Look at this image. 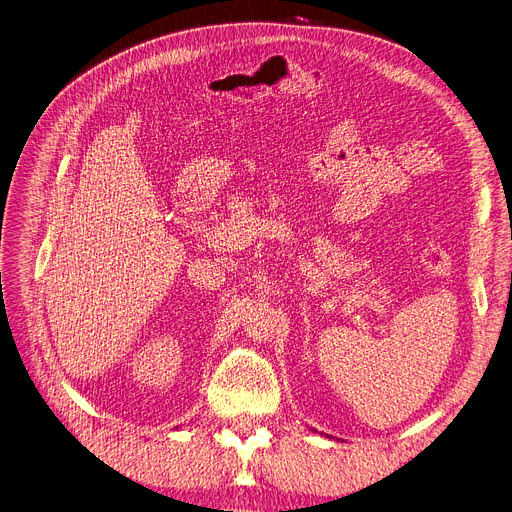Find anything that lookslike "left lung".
<instances>
[{"label": "left lung", "mask_w": 512, "mask_h": 512, "mask_svg": "<svg viewBox=\"0 0 512 512\" xmlns=\"http://www.w3.org/2000/svg\"><path fill=\"white\" fill-rule=\"evenodd\" d=\"M327 437H329V435H327Z\"/></svg>", "instance_id": "left-lung-1"}]
</instances>
